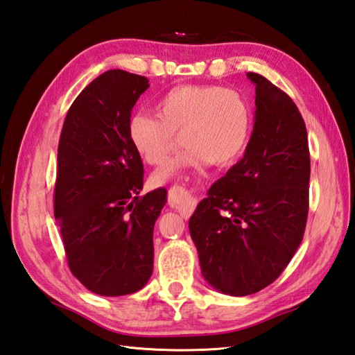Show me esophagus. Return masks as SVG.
Returning a JSON list of instances; mask_svg holds the SVG:
<instances>
[{"label":"esophagus","mask_w":355,"mask_h":355,"mask_svg":"<svg viewBox=\"0 0 355 355\" xmlns=\"http://www.w3.org/2000/svg\"><path fill=\"white\" fill-rule=\"evenodd\" d=\"M168 205L171 208H175L184 218H188L196 208V200L185 188L173 187L168 190Z\"/></svg>","instance_id":"1"}]
</instances>
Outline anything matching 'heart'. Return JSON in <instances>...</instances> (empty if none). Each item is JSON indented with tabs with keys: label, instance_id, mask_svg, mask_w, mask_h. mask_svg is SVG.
<instances>
[{
	"label": "heart",
	"instance_id": "b5f03b06",
	"mask_svg": "<svg viewBox=\"0 0 355 355\" xmlns=\"http://www.w3.org/2000/svg\"><path fill=\"white\" fill-rule=\"evenodd\" d=\"M156 112L130 115L128 137L133 150L144 162L157 165L176 146V133L185 147L179 157L155 173L152 182L156 185L187 167L231 164L248 146L252 111L239 91L216 85H180L157 98Z\"/></svg>",
	"mask_w": 355,
	"mask_h": 355
}]
</instances>
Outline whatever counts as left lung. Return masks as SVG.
Masks as SVG:
<instances>
[{"label":"left lung","instance_id":"1","mask_svg":"<svg viewBox=\"0 0 355 355\" xmlns=\"http://www.w3.org/2000/svg\"><path fill=\"white\" fill-rule=\"evenodd\" d=\"M254 132L241 159L209 188L190 218L203 278L231 296L277 279L304 239L310 150L304 118L284 91L257 73Z\"/></svg>","mask_w":355,"mask_h":355}]
</instances>
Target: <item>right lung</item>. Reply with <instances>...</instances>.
Segmentation results:
<instances>
[{"instance_id": "obj_1", "label": "right lung", "mask_w": 355, "mask_h": 355, "mask_svg": "<svg viewBox=\"0 0 355 355\" xmlns=\"http://www.w3.org/2000/svg\"><path fill=\"white\" fill-rule=\"evenodd\" d=\"M148 86L147 77L106 71L78 94L60 133L54 217L71 273L101 296L135 293L153 272V227L167 190L139 198L144 167L128 137Z\"/></svg>"}]
</instances>
